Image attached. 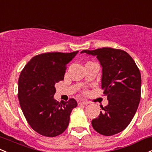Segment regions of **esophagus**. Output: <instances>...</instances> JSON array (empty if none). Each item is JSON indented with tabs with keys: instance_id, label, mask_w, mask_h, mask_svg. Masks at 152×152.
Instances as JSON below:
<instances>
[{
	"instance_id": "34e87169",
	"label": "esophagus",
	"mask_w": 152,
	"mask_h": 152,
	"mask_svg": "<svg viewBox=\"0 0 152 152\" xmlns=\"http://www.w3.org/2000/svg\"><path fill=\"white\" fill-rule=\"evenodd\" d=\"M89 104V102H87V101L82 100V101H79V105H86V104Z\"/></svg>"
}]
</instances>
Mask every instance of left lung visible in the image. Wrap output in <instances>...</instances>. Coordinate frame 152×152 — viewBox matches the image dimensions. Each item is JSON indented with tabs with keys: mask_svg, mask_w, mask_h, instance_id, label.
Returning <instances> with one entry per match:
<instances>
[{
	"mask_svg": "<svg viewBox=\"0 0 152 152\" xmlns=\"http://www.w3.org/2000/svg\"><path fill=\"white\" fill-rule=\"evenodd\" d=\"M96 56L102 68V89L108 104L102 107L98 118L91 121L92 127L104 136L121 132L132 121L141 98V73L136 63L124 50L103 48L84 50L81 53Z\"/></svg>",
	"mask_w": 152,
	"mask_h": 152,
	"instance_id": "1",
	"label": "left lung"
}]
</instances>
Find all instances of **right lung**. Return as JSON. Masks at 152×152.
<instances>
[{
  "label": "right lung",
  "mask_w": 152,
  "mask_h": 152,
  "mask_svg": "<svg viewBox=\"0 0 152 152\" xmlns=\"http://www.w3.org/2000/svg\"><path fill=\"white\" fill-rule=\"evenodd\" d=\"M79 51L47 53L31 58L20 73L18 97L29 126L42 136L55 137L64 132L77 102L54 99L56 83L64 79L66 66Z\"/></svg>",
  "instance_id": "right-lung-1"
}]
</instances>
